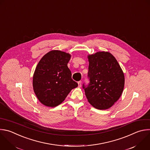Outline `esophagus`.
Returning <instances> with one entry per match:
<instances>
[{"instance_id": "34e87169", "label": "esophagus", "mask_w": 150, "mask_h": 150, "mask_svg": "<svg viewBox=\"0 0 150 150\" xmlns=\"http://www.w3.org/2000/svg\"><path fill=\"white\" fill-rule=\"evenodd\" d=\"M78 87H79V88H81V85H82V81H78Z\"/></svg>"}]
</instances>
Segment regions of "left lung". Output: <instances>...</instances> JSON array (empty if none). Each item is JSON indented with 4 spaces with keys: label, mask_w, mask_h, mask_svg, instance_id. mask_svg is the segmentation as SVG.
I'll return each mask as SVG.
<instances>
[{
    "label": "left lung",
    "mask_w": 150,
    "mask_h": 150,
    "mask_svg": "<svg viewBox=\"0 0 150 150\" xmlns=\"http://www.w3.org/2000/svg\"><path fill=\"white\" fill-rule=\"evenodd\" d=\"M89 83L82 85L89 103L98 110L111 107L121 96L124 75L115 57L108 52L88 56Z\"/></svg>",
    "instance_id": "8db88e82"
}]
</instances>
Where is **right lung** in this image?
<instances>
[{
	"instance_id": "right-lung-1",
	"label": "right lung",
	"mask_w": 150,
	"mask_h": 150,
	"mask_svg": "<svg viewBox=\"0 0 150 150\" xmlns=\"http://www.w3.org/2000/svg\"><path fill=\"white\" fill-rule=\"evenodd\" d=\"M71 55L58 50L45 55L39 62L33 76L34 92L45 106L61 104L70 91L78 86L68 67Z\"/></svg>"
}]
</instances>
